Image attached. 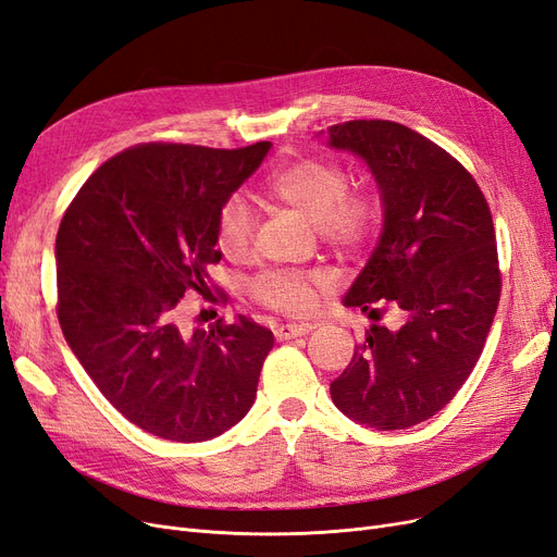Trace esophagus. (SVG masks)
<instances>
[{
	"label": "esophagus",
	"instance_id": "obj_1",
	"mask_svg": "<svg viewBox=\"0 0 557 557\" xmlns=\"http://www.w3.org/2000/svg\"><path fill=\"white\" fill-rule=\"evenodd\" d=\"M314 326L312 324H280L275 326V337L277 339H294L298 335L310 333Z\"/></svg>",
	"mask_w": 557,
	"mask_h": 557
}]
</instances>
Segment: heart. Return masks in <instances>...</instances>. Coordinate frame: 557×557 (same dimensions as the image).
<instances>
[{
    "label": "heart",
    "instance_id": "1",
    "mask_svg": "<svg viewBox=\"0 0 557 557\" xmlns=\"http://www.w3.org/2000/svg\"><path fill=\"white\" fill-rule=\"evenodd\" d=\"M271 199L312 220L317 238L335 252H356L370 243L384 218V196L374 187H351L349 171L333 159L302 157L275 171L265 183ZM252 212L240 196H231L214 220V245L231 261L252 249ZM321 289V275L292 268L263 271L249 280L247 292L263 308L280 314L310 312Z\"/></svg>",
    "mask_w": 557,
    "mask_h": 557
}]
</instances>
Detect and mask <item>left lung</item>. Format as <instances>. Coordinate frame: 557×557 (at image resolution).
I'll list each match as a JSON object with an SVG mask.
<instances>
[{"mask_svg":"<svg viewBox=\"0 0 557 557\" xmlns=\"http://www.w3.org/2000/svg\"><path fill=\"white\" fill-rule=\"evenodd\" d=\"M331 146L361 154L384 196V231L345 305L372 324L331 384L335 407L376 430L435 417L468 382L497 312L502 273L486 196L430 138L391 120L333 124ZM383 308L380 309L379 305Z\"/></svg>","mask_w":557,"mask_h":557,"instance_id":"left-lung-1","label":"left lung"}]
</instances>
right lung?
Listing matches in <instances>:
<instances>
[{"label":"right lung","instance_id":"obj_1","mask_svg":"<svg viewBox=\"0 0 557 557\" xmlns=\"http://www.w3.org/2000/svg\"><path fill=\"white\" fill-rule=\"evenodd\" d=\"M271 143L220 150L138 143L87 177L55 240L58 319L71 351L120 414L171 442L236 425L257 398L273 333L255 319L181 326V300L226 305L214 220Z\"/></svg>","mask_w":557,"mask_h":557}]
</instances>
